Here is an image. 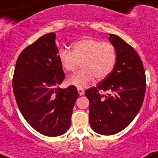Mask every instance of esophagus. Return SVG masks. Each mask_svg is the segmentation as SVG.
<instances>
[{
    "label": "esophagus",
    "mask_w": 158,
    "mask_h": 158,
    "mask_svg": "<svg viewBox=\"0 0 158 158\" xmlns=\"http://www.w3.org/2000/svg\"><path fill=\"white\" fill-rule=\"evenodd\" d=\"M78 92H79V94L80 95V96H82V95L84 94V89H82V88H78Z\"/></svg>",
    "instance_id": "34e87169"
}]
</instances>
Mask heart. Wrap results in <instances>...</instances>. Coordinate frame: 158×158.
<instances>
[{
    "mask_svg": "<svg viewBox=\"0 0 158 158\" xmlns=\"http://www.w3.org/2000/svg\"><path fill=\"white\" fill-rule=\"evenodd\" d=\"M58 60L66 72H74L81 63L82 69L68 79L69 85L84 88L95 77H107L114 69L117 53L114 45L95 39H82L72 44V51L60 49Z\"/></svg>",
    "mask_w": 158,
    "mask_h": 158,
    "instance_id": "b5f03b06",
    "label": "heart"
}]
</instances>
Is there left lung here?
Returning <instances> with one entry per match:
<instances>
[{
  "instance_id": "1",
  "label": "left lung",
  "mask_w": 158,
  "mask_h": 158,
  "mask_svg": "<svg viewBox=\"0 0 158 158\" xmlns=\"http://www.w3.org/2000/svg\"><path fill=\"white\" fill-rule=\"evenodd\" d=\"M109 40L117 53L114 69L85 92L91 128L103 135L116 134L131 123L141 109L146 86L144 68L135 50L117 35H109ZM99 90L112 94L106 96Z\"/></svg>"
}]
</instances>
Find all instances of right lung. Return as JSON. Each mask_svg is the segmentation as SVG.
Instances as JSON below:
<instances>
[{
  "label": "right lung",
  "mask_w": 158,
  "mask_h": 158,
  "mask_svg": "<svg viewBox=\"0 0 158 158\" xmlns=\"http://www.w3.org/2000/svg\"><path fill=\"white\" fill-rule=\"evenodd\" d=\"M55 39V33L46 34L25 48L18 56L12 79L14 95L24 119L49 137L68 131L79 97L76 86L58 87L65 76Z\"/></svg>",
  "instance_id": "obj_1"
}]
</instances>
